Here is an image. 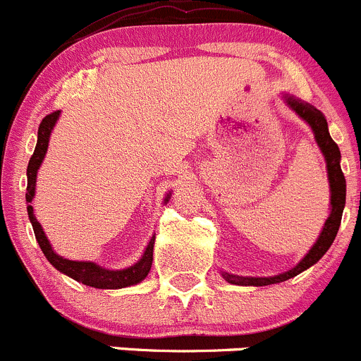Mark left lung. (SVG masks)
<instances>
[{"label": "left lung", "instance_id": "obj_1", "mask_svg": "<svg viewBox=\"0 0 361 361\" xmlns=\"http://www.w3.org/2000/svg\"><path fill=\"white\" fill-rule=\"evenodd\" d=\"M281 98L284 99L288 106L297 114L300 119L305 121L309 124V128L314 133V140H316L317 147H319L321 154L324 156V163H326V176H328V184H330V214H328L326 221H324V226L321 230L319 237L314 242L312 247L309 249L305 256L293 267V269L286 270L283 274H277V276H269V277H251V276H235L230 272H221L224 281H228L230 284H237V286H270V284L284 283V281L291 279V277L298 276L303 270L310 269L312 265H316L321 258L324 256V252L330 249V245L334 244L335 237H337L338 226H341L342 212H344L345 205V179L344 173L341 170V151H338V145L331 140L330 131H328V123L324 119L323 114L312 106L310 103L302 102L300 98L293 94H288V92H281Z\"/></svg>", "mask_w": 361, "mask_h": 361}]
</instances>
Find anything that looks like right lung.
Segmentation results:
<instances>
[{
    "mask_svg": "<svg viewBox=\"0 0 361 361\" xmlns=\"http://www.w3.org/2000/svg\"><path fill=\"white\" fill-rule=\"evenodd\" d=\"M59 116L61 112L58 110V112L45 116V119L40 123V128H38L37 147H35L33 156H31L30 165H27V189H26L27 216H30L31 226H33L38 245H40L45 258L51 262V265L54 267L56 270H59V272L64 274V276L71 277V279H75L77 283H82L85 284V286H91V288H98V290H121V288L135 286V284L142 283V281L147 277L149 270H151L152 249H154L156 233L151 237L144 255L140 256V259H138L137 263H133L131 267H126V269L110 270V269H105V267H99L98 263L94 262H75V259H68V258H63V256H59L58 252L52 249L44 228H42V224L38 223L37 216H35L33 200H35V191H37V176L42 163H44L45 154H47L49 140H51L52 130H54ZM170 196H172V192L169 191L166 192L165 200H163V203L169 202Z\"/></svg>",
    "mask_w": 361,
    "mask_h": 361,
    "instance_id": "add662e5",
    "label": "right lung"
}]
</instances>
